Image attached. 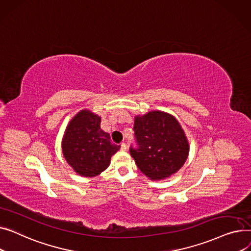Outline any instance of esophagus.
Here are the masks:
<instances>
[{
    "mask_svg": "<svg viewBox=\"0 0 251 251\" xmlns=\"http://www.w3.org/2000/svg\"><path fill=\"white\" fill-rule=\"evenodd\" d=\"M121 150H122V151H126V143L123 142V143L121 144Z\"/></svg>",
    "mask_w": 251,
    "mask_h": 251,
    "instance_id": "esophagus-1",
    "label": "esophagus"
}]
</instances>
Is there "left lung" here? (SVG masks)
<instances>
[{"label": "left lung", "mask_w": 251, "mask_h": 251, "mask_svg": "<svg viewBox=\"0 0 251 251\" xmlns=\"http://www.w3.org/2000/svg\"><path fill=\"white\" fill-rule=\"evenodd\" d=\"M137 148L129 152L139 169L153 180L177 172L188 156V143L178 122L168 113L151 111L135 117Z\"/></svg>", "instance_id": "1"}]
</instances>
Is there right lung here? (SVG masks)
I'll list each match as a JSON object with an SVG mask.
<instances>
[{
	"label": "right lung",
	"mask_w": 251,
	"mask_h": 251,
	"mask_svg": "<svg viewBox=\"0 0 251 251\" xmlns=\"http://www.w3.org/2000/svg\"><path fill=\"white\" fill-rule=\"evenodd\" d=\"M101 119L89 110L80 111L70 122L63 139V154L77 173L93 177L104 171L121 146L100 127Z\"/></svg>",
	"instance_id": "obj_1"
}]
</instances>
